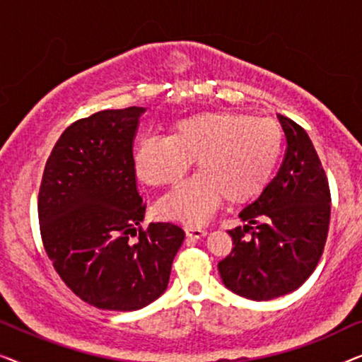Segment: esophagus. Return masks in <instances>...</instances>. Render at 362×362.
I'll return each mask as SVG.
<instances>
[{
	"mask_svg": "<svg viewBox=\"0 0 362 362\" xmlns=\"http://www.w3.org/2000/svg\"><path fill=\"white\" fill-rule=\"evenodd\" d=\"M186 235L191 237V239H201V237H204L207 232L199 229V227H186Z\"/></svg>",
	"mask_w": 362,
	"mask_h": 362,
	"instance_id": "1",
	"label": "esophagus"
}]
</instances>
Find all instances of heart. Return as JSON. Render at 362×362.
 Masks as SVG:
<instances>
[{
    "mask_svg": "<svg viewBox=\"0 0 362 362\" xmlns=\"http://www.w3.org/2000/svg\"><path fill=\"white\" fill-rule=\"evenodd\" d=\"M171 130V136H143L133 165L146 185L176 187L196 161L199 175L160 202L163 216L186 226L204 224L222 199L237 206L259 196L284 153L279 123L247 113H197Z\"/></svg>",
    "mask_w": 362,
    "mask_h": 362,
    "instance_id": "b5f03b06",
    "label": "heart"
}]
</instances>
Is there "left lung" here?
<instances>
[{"instance_id": "1", "label": "left lung", "mask_w": 362, "mask_h": 362, "mask_svg": "<svg viewBox=\"0 0 362 362\" xmlns=\"http://www.w3.org/2000/svg\"><path fill=\"white\" fill-rule=\"evenodd\" d=\"M286 151L276 176L229 230L232 252L219 262L227 288L265 301L295 291L313 274L328 237L331 192L308 133L279 115Z\"/></svg>"}]
</instances>
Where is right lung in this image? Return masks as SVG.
I'll use <instances>...</instances> for the list:
<instances>
[{"label": "right lung", "instance_id": "add662e5", "mask_svg": "<svg viewBox=\"0 0 362 362\" xmlns=\"http://www.w3.org/2000/svg\"><path fill=\"white\" fill-rule=\"evenodd\" d=\"M143 112L102 110L74 122L52 148L39 187L47 257L64 284L100 310H140L165 293L185 240L173 222L141 227L146 204L136 187L133 140Z\"/></svg>", "mask_w": 362, "mask_h": 362}]
</instances>
